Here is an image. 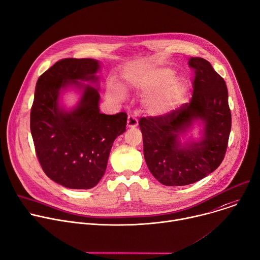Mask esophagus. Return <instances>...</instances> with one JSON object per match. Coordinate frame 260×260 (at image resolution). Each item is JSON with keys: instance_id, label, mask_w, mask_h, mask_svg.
<instances>
[{"instance_id": "obj_1", "label": "esophagus", "mask_w": 260, "mask_h": 260, "mask_svg": "<svg viewBox=\"0 0 260 260\" xmlns=\"http://www.w3.org/2000/svg\"><path fill=\"white\" fill-rule=\"evenodd\" d=\"M138 125V119L134 115H128L127 117V127H136Z\"/></svg>"}]
</instances>
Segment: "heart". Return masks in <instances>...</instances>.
<instances>
[{
    "mask_svg": "<svg viewBox=\"0 0 260 260\" xmlns=\"http://www.w3.org/2000/svg\"><path fill=\"white\" fill-rule=\"evenodd\" d=\"M175 73L171 69H161L153 73L150 80L147 82L148 88L152 90L159 89L168 83L167 86L158 90L147 101L146 105L150 113L155 115H162L171 112L179 103L180 99L186 90V81L182 78H174ZM108 93L112 99L122 100V90L114 84L108 87Z\"/></svg>",
    "mask_w": 260,
    "mask_h": 260,
    "instance_id": "1",
    "label": "heart"
}]
</instances>
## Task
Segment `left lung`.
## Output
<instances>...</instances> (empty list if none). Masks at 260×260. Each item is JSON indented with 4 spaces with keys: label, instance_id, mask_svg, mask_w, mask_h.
<instances>
[{
    "label": "left lung",
    "instance_id": "obj_1",
    "mask_svg": "<svg viewBox=\"0 0 260 260\" xmlns=\"http://www.w3.org/2000/svg\"><path fill=\"white\" fill-rule=\"evenodd\" d=\"M188 66L195 70L190 103L167 114L139 120L148 169L168 186L191 184L214 172L224 159L231 129L228 91L223 78L203 58L188 59ZM195 120L205 124L203 139L181 146L179 136Z\"/></svg>",
    "mask_w": 260,
    "mask_h": 260
}]
</instances>
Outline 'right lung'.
<instances>
[{
    "instance_id": "obj_1",
    "label": "right lung",
    "mask_w": 260,
    "mask_h": 260,
    "mask_svg": "<svg viewBox=\"0 0 260 260\" xmlns=\"http://www.w3.org/2000/svg\"><path fill=\"white\" fill-rule=\"evenodd\" d=\"M100 63L66 58L43 73L35 88L30 127L35 151L46 176L69 188H91L105 174L114 140L125 132L127 115L100 113L99 90L79 81L96 83ZM82 89L78 106L58 107L59 91Z\"/></svg>"
}]
</instances>
